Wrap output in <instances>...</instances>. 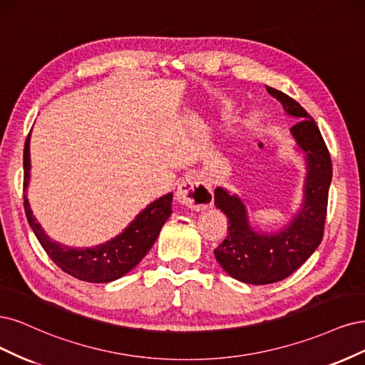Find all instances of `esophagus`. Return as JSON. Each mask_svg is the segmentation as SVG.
Wrapping results in <instances>:
<instances>
[{
  "label": "esophagus",
  "instance_id": "1",
  "mask_svg": "<svg viewBox=\"0 0 365 365\" xmlns=\"http://www.w3.org/2000/svg\"><path fill=\"white\" fill-rule=\"evenodd\" d=\"M178 200L191 209H203L214 202V194L210 186L198 178L190 174L185 175L178 186Z\"/></svg>",
  "mask_w": 365,
  "mask_h": 365
}]
</instances>
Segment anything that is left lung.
<instances>
[{"instance_id": "8db88e82", "label": "left lung", "mask_w": 365, "mask_h": 365, "mask_svg": "<svg viewBox=\"0 0 365 365\" xmlns=\"http://www.w3.org/2000/svg\"><path fill=\"white\" fill-rule=\"evenodd\" d=\"M265 88L282 103L287 113L299 118L291 127V133L307 156L308 179L300 214L276 235L253 232L241 200L222 187L215 190V206L229 218L227 237L215 249V259L233 279L252 285L274 284L288 277L320 245L332 180L331 155L312 116L287 93Z\"/></svg>"}]
</instances>
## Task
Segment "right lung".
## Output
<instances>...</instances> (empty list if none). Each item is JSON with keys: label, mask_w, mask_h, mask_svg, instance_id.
Returning <instances> with one entry per match:
<instances>
[{"label": "right lung", "mask_w": 365, "mask_h": 365, "mask_svg": "<svg viewBox=\"0 0 365 365\" xmlns=\"http://www.w3.org/2000/svg\"><path fill=\"white\" fill-rule=\"evenodd\" d=\"M30 179V133L24 145V190ZM173 194L160 197L148 205L121 235L92 249H69L53 242L34 220L29 200L24 195V209L34 235L50 259L69 276L91 284H106L120 279L135 268L159 237V232L171 215Z\"/></svg>", "instance_id": "right-lung-1"}]
</instances>
